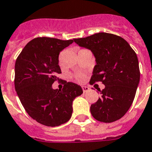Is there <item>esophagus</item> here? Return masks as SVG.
<instances>
[{
  "mask_svg": "<svg viewBox=\"0 0 152 152\" xmlns=\"http://www.w3.org/2000/svg\"><path fill=\"white\" fill-rule=\"evenodd\" d=\"M82 89H83V93H86V92H87V91H89V90H90V88H89L88 87H82Z\"/></svg>",
  "mask_w": 152,
  "mask_h": 152,
  "instance_id": "esophagus-1",
  "label": "esophagus"
}]
</instances>
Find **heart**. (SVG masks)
Returning <instances> with one entry per match:
<instances>
[{"mask_svg": "<svg viewBox=\"0 0 152 152\" xmlns=\"http://www.w3.org/2000/svg\"><path fill=\"white\" fill-rule=\"evenodd\" d=\"M74 78L76 81L82 83L85 80V76L83 73H76L74 75Z\"/></svg>", "mask_w": 152, "mask_h": 152, "instance_id": "obj_1", "label": "heart"}]
</instances>
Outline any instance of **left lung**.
Masks as SVG:
<instances>
[{
  "label": "left lung",
  "instance_id": "1",
  "mask_svg": "<svg viewBox=\"0 0 152 152\" xmlns=\"http://www.w3.org/2000/svg\"><path fill=\"white\" fill-rule=\"evenodd\" d=\"M80 47L93 52L94 66L90 84L102 82V97L91 106L97 121L112 123L121 119L134 102L140 81L137 56L127 41L119 36L98 33L84 38L74 39Z\"/></svg>",
  "mask_w": 152,
  "mask_h": 152
}]
</instances>
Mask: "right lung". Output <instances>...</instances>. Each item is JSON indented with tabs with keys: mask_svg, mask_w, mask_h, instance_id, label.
I'll use <instances>...</instances> for the list:
<instances>
[{
	"mask_svg": "<svg viewBox=\"0 0 152 152\" xmlns=\"http://www.w3.org/2000/svg\"><path fill=\"white\" fill-rule=\"evenodd\" d=\"M73 40L37 37L25 46L15 65V88L25 110L32 119L47 126H58L69 120L72 101L81 95L80 86L64 82L62 90L52 84L61 73L59 54ZM61 80V79H60Z\"/></svg>",
	"mask_w": 152,
	"mask_h": 152,
	"instance_id": "right-lung-1",
	"label": "right lung"
}]
</instances>
